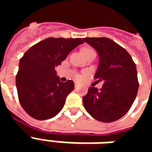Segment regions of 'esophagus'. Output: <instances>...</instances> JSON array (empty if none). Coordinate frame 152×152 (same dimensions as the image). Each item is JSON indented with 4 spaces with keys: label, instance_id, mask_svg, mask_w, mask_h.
Returning <instances> with one entry per match:
<instances>
[{
    "label": "esophagus",
    "instance_id": "1",
    "mask_svg": "<svg viewBox=\"0 0 152 152\" xmlns=\"http://www.w3.org/2000/svg\"><path fill=\"white\" fill-rule=\"evenodd\" d=\"M79 86H80V85L78 84V83H75V88H76V89L79 88Z\"/></svg>",
    "mask_w": 152,
    "mask_h": 152
}]
</instances>
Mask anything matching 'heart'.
<instances>
[{
  "label": "heart",
  "instance_id": "obj_1",
  "mask_svg": "<svg viewBox=\"0 0 152 152\" xmlns=\"http://www.w3.org/2000/svg\"><path fill=\"white\" fill-rule=\"evenodd\" d=\"M93 51H94V50H93L92 48H89V47H84L82 49V52L85 54V56H86L87 54H89V53H91Z\"/></svg>",
  "mask_w": 152,
  "mask_h": 152
}]
</instances>
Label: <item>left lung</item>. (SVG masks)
<instances>
[{
	"instance_id": "left-lung-1",
	"label": "left lung",
	"mask_w": 152,
	"mask_h": 152,
	"mask_svg": "<svg viewBox=\"0 0 152 152\" xmlns=\"http://www.w3.org/2000/svg\"><path fill=\"white\" fill-rule=\"evenodd\" d=\"M84 40L99 53L94 78L103 82L102 89L89 87L83 97L84 107L97 121H117L127 113L137 96L139 84L136 65L130 54L109 38L86 37Z\"/></svg>"
}]
</instances>
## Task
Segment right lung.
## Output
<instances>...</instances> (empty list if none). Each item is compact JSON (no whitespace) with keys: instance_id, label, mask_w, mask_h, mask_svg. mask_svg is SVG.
I'll list each match as a JSON object with an SVG mask.
<instances>
[{"instance_id":"obj_1","label":"right lung","mask_w":152,"mask_h":152,"mask_svg":"<svg viewBox=\"0 0 152 152\" xmlns=\"http://www.w3.org/2000/svg\"><path fill=\"white\" fill-rule=\"evenodd\" d=\"M84 43L81 38L49 37L26 51L19 61L16 87L22 107L36 120H48L63 109L74 82H61L55 67Z\"/></svg>"}]
</instances>
